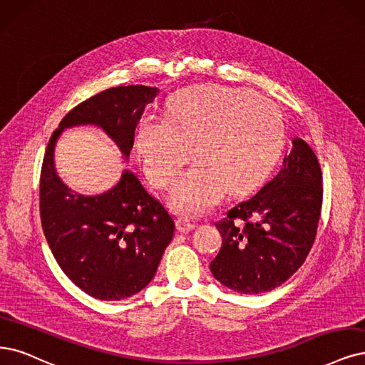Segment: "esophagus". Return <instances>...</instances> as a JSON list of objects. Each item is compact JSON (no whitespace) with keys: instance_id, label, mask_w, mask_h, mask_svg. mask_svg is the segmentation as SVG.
<instances>
[{"instance_id":"esophagus-1","label":"esophagus","mask_w":365,"mask_h":365,"mask_svg":"<svg viewBox=\"0 0 365 365\" xmlns=\"http://www.w3.org/2000/svg\"><path fill=\"white\" fill-rule=\"evenodd\" d=\"M195 225H197V224H195L194 221L187 220V218H179V220H178V227H179V230H180V232H183V233H187V232L194 230Z\"/></svg>"}]
</instances>
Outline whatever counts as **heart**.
<instances>
[{"mask_svg":"<svg viewBox=\"0 0 365 365\" xmlns=\"http://www.w3.org/2000/svg\"><path fill=\"white\" fill-rule=\"evenodd\" d=\"M284 123L278 108L247 88L198 86L168 102L167 120L144 117L138 148L153 182L170 190L194 147L200 160L171 195V206L186 217L203 215L227 194L257 185L277 159Z\"/></svg>","mask_w":365,"mask_h":365,"instance_id":"b5f03b06","label":"heart"}]
</instances>
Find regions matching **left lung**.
Segmentation results:
<instances>
[{"mask_svg":"<svg viewBox=\"0 0 365 365\" xmlns=\"http://www.w3.org/2000/svg\"><path fill=\"white\" fill-rule=\"evenodd\" d=\"M282 167L251 198L218 221L222 245L210 271L237 293L271 292L286 282L312 250L322 210V170L304 140L293 138Z\"/></svg>","mask_w":365,"mask_h":365,"instance_id":"left-lung-1","label":"left lung"}]
</instances>
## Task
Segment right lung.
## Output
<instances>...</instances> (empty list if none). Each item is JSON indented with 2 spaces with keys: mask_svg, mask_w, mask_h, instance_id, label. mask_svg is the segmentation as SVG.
<instances>
[{
  "mask_svg": "<svg viewBox=\"0 0 365 365\" xmlns=\"http://www.w3.org/2000/svg\"><path fill=\"white\" fill-rule=\"evenodd\" d=\"M158 93L156 87L121 86L81 102L64 115L45 152L40 220L48 245L69 279L101 301L129 298L153 279L175 224L130 170L103 194L72 191L56 171L53 148L64 129L94 125L129 159L135 128Z\"/></svg>",
  "mask_w": 365,
  "mask_h": 365,
  "instance_id": "obj_1",
  "label": "right lung"
}]
</instances>
